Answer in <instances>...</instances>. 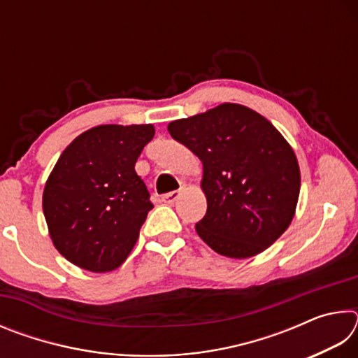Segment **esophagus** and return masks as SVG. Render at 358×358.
<instances>
[{"mask_svg": "<svg viewBox=\"0 0 358 358\" xmlns=\"http://www.w3.org/2000/svg\"><path fill=\"white\" fill-rule=\"evenodd\" d=\"M181 196V191H172V192H167L162 196V202L167 203V205H172L178 201V197Z\"/></svg>", "mask_w": 358, "mask_h": 358, "instance_id": "1", "label": "esophagus"}]
</instances>
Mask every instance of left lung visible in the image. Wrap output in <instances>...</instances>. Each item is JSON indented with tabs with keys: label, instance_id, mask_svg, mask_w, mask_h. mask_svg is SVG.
I'll list each match as a JSON object with an SVG mask.
<instances>
[{
	"label": "left lung",
	"instance_id": "8db88e82",
	"mask_svg": "<svg viewBox=\"0 0 358 358\" xmlns=\"http://www.w3.org/2000/svg\"><path fill=\"white\" fill-rule=\"evenodd\" d=\"M167 129L203 164L207 213L196 224L199 237L232 259L273 245L300 194L299 162L275 126L245 106L221 104Z\"/></svg>",
	"mask_w": 358,
	"mask_h": 358
}]
</instances>
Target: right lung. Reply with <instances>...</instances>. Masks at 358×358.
<instances>
[{
    "label": "right lung",
    "instance_id": "right-lung-1",
    "mask_svg": "<svg viewBox=\"0 0 358 358\" xmlns=\"http://www.w3.org/2000/svg\"><path fill=\"white\" fill-rule=\"evenodd\" d=\"M153 136L151 124H102L85 131L59 156L42 208L53 245L69 262L102 273L129 256L153 208L134 169Z\"/></svg>",
    "mask_w": 358,
    "mask_h": 358
}]
</instances>
